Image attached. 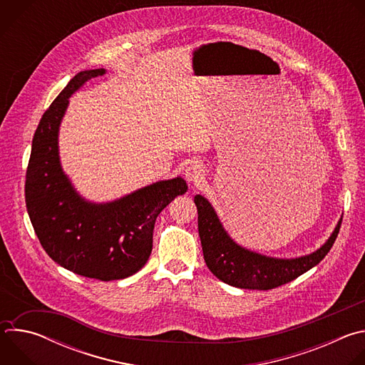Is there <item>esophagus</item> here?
<instances>
[{"mask_svg":"<svg viewBox=\"0 0 365 365\" xmlns=\"http://www.w3.org/2000/svg\"><path fill=\"white\" fill-rule=\"evenodd\" d=\"M185 178L190 185H200L205 179V169L199 162H192L185 169Z\"/></svg>","mask_w":365,"mask_h":365,"instance_id":"34e87169","label":"esophagus"}]
</instances>
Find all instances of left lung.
I'll use <instances>...</instances> for the list:
<instances>
[{
    "instance_id": "1",
    "label": "left lung",
    "mask_w": 365,
    "mask_h": 365,
    "mask_svg": "<svg viewBox=\"0 0 365 365\" xmlns=\"http://www.w3.org/2000/svg\"><path fill=\"white\" fill-rule=\"evenodd\" d=\"M197 230L207 269L221 282L251 290H270L286 284L319 264L334 245L342 218L329 238L314 252L293 258L272 257L238 244L222 225L212 203L202 195L195 196Z\"/></svg>"
}]
</instances>
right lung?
I'll list each match as a JSON object with an SVG mask.
<instances>
[{
	"mask_svg": "<svg viewBox=\"0 0 365 365\" xmlns=\"http://www.w3.org/2000/svg\"><path fill=\"white\" fill-rule=\"evenodd\" d=\"M107 69L79 72L51 102L33 137L26 175V205L36 235L59 266L102 282L133 276L147 263L155 218L187 192L180 176L159 180L121 197L93 202L82 196L65 173L59 131L69 98Z\"/></svg>",
	"mask_w": 365,
	"mask_h": 365,
	"instance_id": "right-lung-1",
	"label": "right lung"
}]
</instances>
